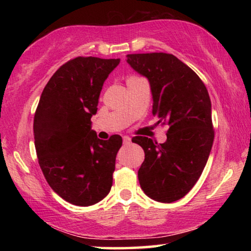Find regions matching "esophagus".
<instances>
[{
	"instance_id": "34e87169",
	"label": "esophagus",
	"mask_w": 251,
	"mask_h": 251,
	"mask_svg": "<svg viewBox=\"0 0 251 251\" xmlns=\"http://www.w3.org/2000/svg\"><path fill=\"white\" fill-rule=\"evenodd\" d=\"M123 143H125L126 145H128V144L131 143V138H130V137H128V136H125V137H123Z\"/></svg>"
}]
</instances>
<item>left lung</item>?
I'll return each instance as SVG.
<instances>
[{"label": "left lung", "instance_id": "obj_1", "mask_svg": "<svg viewBox=\"0 0 251 251\" xmlns=\"http://www.w3.org/2000/svg\"><path fill=\"white\" fill-rule=\"evenodd\" d=\"M126 63L149 80L153 114L169 126L163 144L132 139L145 152L140 187L152 200L171 203L192 190L207 164L214 143L210 97L195 72L174 54H126Z\"/></svg>", "mask_w": 251, "mask_h": 251}]
</instances>
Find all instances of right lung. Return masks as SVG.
I'll return each mask as SVG.
<instances>
[{"instance_id": "add662e5", "label": "right lung", "mask_w": 251, "mask_h": 251, "mask_svg": "<svg viewBox=\"0 0 251 251\" xmlns=\"http://www.w3.org/2000/svg\"><path fill=\"white\" fill-rule=\"evenodd\" d=\"M120 59L77 57L48 82L34 116L36 154L48 184L65 201L88 207L111 191L122 137L99 139L91 118Z\"/></svg>"}]
</instances>
